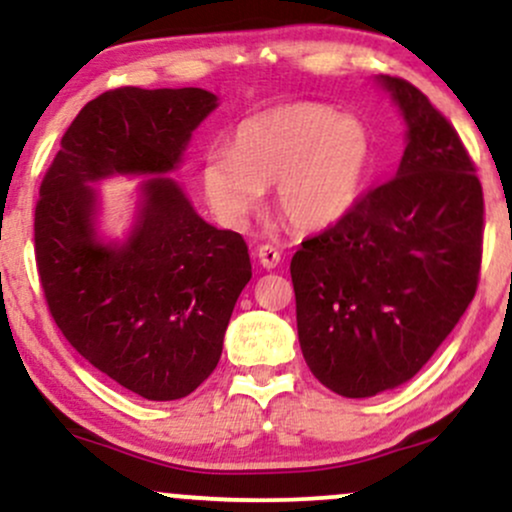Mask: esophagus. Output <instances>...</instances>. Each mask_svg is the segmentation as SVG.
Wrapping results in <instances>:
<instances>
[{"mask_svg": "<svg viewBox=\"0 0 512 512\" xmlns=\"http://www.w3.org/2000/svg\"><path fill=\"white\" fill-rule=\"evenodd\" d=\"M257 257H260V264L262 267H267V269H274V267H279V262H281V252L274 248V245H260V250H257Z\"/></svg>", "mask_w": 512, "mask_h": 512, "instance_id": "1", "label": "esophagus"}]
</instances>
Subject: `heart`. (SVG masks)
<instances>
[{
	"label": "heart",
	"mask_w": 512,
	"mask_h": 512,
	"mask_svg": "<svg viewBox=\"0 0 512 512\" xmlns=\"http://www.w3.org/2000/svg\"><path fill=\"white\" fill-rule=\"evenodd\" d=\"M373 163V134L358 117L325 103L276 105L240 122L233 149L204 156L202 190L219 221L240 228L274 182L279 214L293 228L322 231L356 207Z\"/></svg>",
	"instance_id": "1"
}]
</instances>
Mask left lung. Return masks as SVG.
<instances>
[{
    "mask_svg": "<svg viewBox=\"0 0 512 512\" xmlns=\"http://www.w3.org/2000/svg\"><path fill=\"white\" fill-rule=\"evenodd\" d=\"M380 84L409 127L397 175L291 260L303 358L342 397L414 378L455 330L481 272L484 192L460 134L414 84Z\"/></svg>",
    "mask_w": 512,
    "mask_h": 512,
    "instance_id": "obj_1",
    "label": "left lung"
}]
</instances>
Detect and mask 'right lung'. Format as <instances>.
<instances>
[{
    "instance_id": "obj_1",
    "label": "right lung",
    "mask_w": 512,
    "mask_h": 512,
    "mask_svg": "<svg viewBox=\"0 0 512 512\" xmlns=\"http://www.w3.org/2000/svg\"><path fill=\"white\" fill-rule=\"evenodd\" d=\"M216 108L204 88L122 86L81 108L35 204V262L45 303L81 356L151 402L187 397L214 373L233 305L250 281L240 233L199 219L168 170ZM154 174L135 233L95 240L86 181Z\"/></svg>"
}]
</instances>
